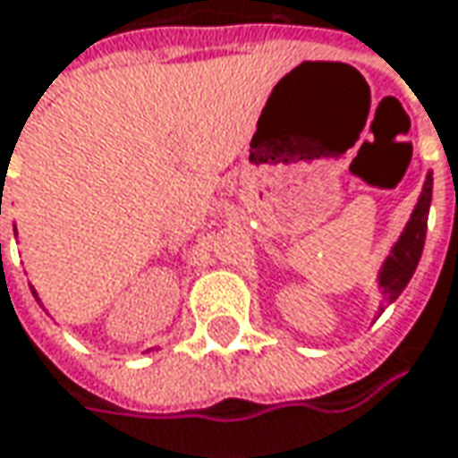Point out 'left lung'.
Here are the masks:
<instances>
[{
  "mask_svg": "<svg viewBox=\"0 0 458 458\" xmlns=\"http://www.w3.org/2000/svg\"><path fill=\"white\" fill-rule=\"evenodd\" d=\"M430 197H433V174L428 171L426 184H423V191H420L415 208L410 212V220L405 223L400 238L392 243L387 259L382 261V267L377 271V284L382 289L385 305H392L403 294V289L408 287V282L412 279L415 268H418L420 253H423V246H426ZM385 305H379V312L385 310Z\"/></svg>",
  "mask_w": 458,
  "mask_h": 458,
  "instance_id": "obj_1",
  "label": "left lung"
}]
</instances>
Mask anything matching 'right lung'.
Listing matches in <instances>:
<instances>
[{"label":"right lung","mask_w":458,"mask_h":458,"mask_svg":"<svg viewBox=\"0 0 458 458\" xmlns=\"http://www.w3.org/2000/svg\"><path fill=\"white\" fill-rule=\"evenodd\" d=\"M0 215H2V194H0ZM14 235H17V228H14ZM0 253H2V243H0ZM32 297L38 300V292H35V289H32ZM38 302H40V300H38Z\"/></svg>","instance_id":"1"}]
</instances>
